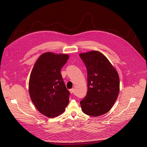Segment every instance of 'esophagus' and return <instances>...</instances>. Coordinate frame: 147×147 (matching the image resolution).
<instances>
[{
  "mask_svg": "<svg viewBox=\"0 0 147 147\" xmlns=\"http://www.w3.org/2000/svg\"><path fill=\"white\" fill-rule=\"evenodd\" d=\"M74 88H72V89H71V90H70V94H73V93H74Z\"/></svg>",
  "mask_w": 147,
  "mask_h": 147,
  "instance_id": "obj_1",
  "label": "esophagus"
}]
</instances>
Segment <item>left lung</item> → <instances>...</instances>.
<instances>
[{"instance_id": "1", "label": "left lung", "mask_w": 147, "mask_h": 147, "mask_svg": "<svg viewBox=\"0 0 147 147\" xmlns=\"http://www.w3.org/2000/svg\"><path fill=\"white\" fill-rule=\"evenodd\" d=\"M80 57L87 70L88 91L80 102L82 112L99 116L110 111L119 93V74L111 62L100 52L82 53Z\"/></svg>"}]
</instances>
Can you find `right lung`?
I'll list each match as a JSON object with an SVG mask.
<instances>
[{"instance_id":"obj_1","label":"right lung","mask_w":147,"mask_h":147,"mask_svg":"<svg viewBox=\"0 0 147 147\" xmlns=\"http://www.w3.org/2000/svg\"><path fill=\"white\" fill-rule=\"evenodd\" d=\"M69 57L67 54L44 53L36 61L30 74L31 100L40 113L49 118L63 113L69 103L70 92L60 73Z\"/></svg>"}]
</instances>
